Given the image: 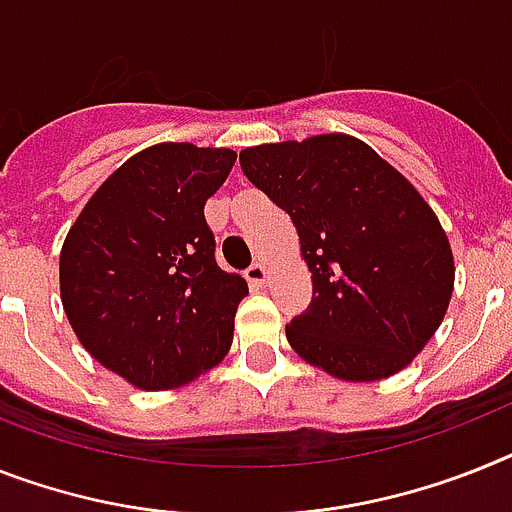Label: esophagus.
I'll return each instance as SVG.
<instances>
[{"instance_id": "obj_1", "label": "esophagus", "mask_w": 512, "mask_h": 512, "mask_svg": "<svg viewBox=\"0 0 512 512\" xmlns=\"http://www.w3.org/2000/svg\"><path fill=\"white\" fill-rule=\"evenodd\" d=\"M244 278H247L252 289H263L265 281H268V270H265L263 263H252L244 270Z\"/></svg>"}]
</instances>
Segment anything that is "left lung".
<instances>
[{
    "label": "left lung",
    "mask_w": 512,
    "mask_h": 512,
    "mask_svg": "<svg viewBox=\"0 0 512 512\" xmlns=\"http://www.w3.org/2000/svg\"><path fill=\"white\" fill-rule=\"evenodd\" d=\"M239 163L291 216L312 273V302L286 325L291 349L349 382L409 367L455 281L448 236L414 184L341 132L255 145Z\"/></svg>",
    "instance_id": "obj_1"
}]
</instances>
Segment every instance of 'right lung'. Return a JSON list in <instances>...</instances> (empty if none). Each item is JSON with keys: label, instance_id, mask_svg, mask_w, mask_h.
Instances as JSON below:
<instances>
[{"label": "right lung", "instance_id": "right-lung-1", "mask_svg": "<svg viewBox=\"0 0 512 512\" xmlns=\"http://www.w3.org/2000/svg\"><path fill=\"white\" fill-rule=\"evenodd\" d=\"M236 153L192 143L140 150L93 192L59 255L77 341L140 390L187 385L229 354L249 294L216 263L205 200Z\"/></svg>", "mask_w": 512, "mask_h": 512}]
</instances>
